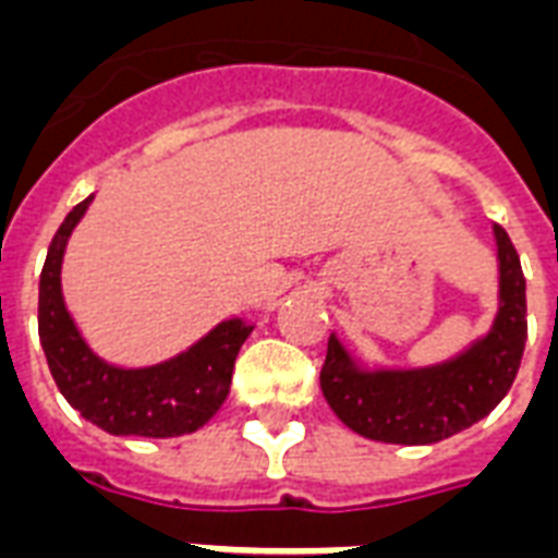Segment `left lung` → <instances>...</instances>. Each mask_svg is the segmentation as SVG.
Listing matches in <instances>:
<instances>
[{"mask_svg":"<svg viewBox=\"0 0 558 558\" xmlns=\"http://www.w3.org/2000/svg\"><path fill=\"white\" fill-rule=\"evenodd\" d=\"M500 307L483 339L448 363L407 372H365L330 336L318 374L325 401L354 433L389 445H433L486 418L521 368L526 342V280L509 233L495 225Z\"/></svg>","mask_w":558,"mask_h":558,"instance_id":"1","label":"left lung"}]
</instances>
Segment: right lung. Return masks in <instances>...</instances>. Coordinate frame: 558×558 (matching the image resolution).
Segmentation results:
<instances>
[{
  "label": "right lung",
  "mask_w": 558,
  "mask_h": 558,
  "mask_svg": "<svg viewBox=\"0 0 558 558\" xmlns=\"http://www.w3.org/2000/svg\"><path fill=\"white\" fill-rule=\"evenodd\" d=\"M90 202L93 195L66 213L40 271L37 330L49 372L72 410L110 436L172 439L195 433L219 412L231 392L233 363L251 325L228 318L184 354L148 368H119L93 354L66 313L61 292L66 240Z\"/></svg>",
  "instance_id": "1"
}]
</instances>
